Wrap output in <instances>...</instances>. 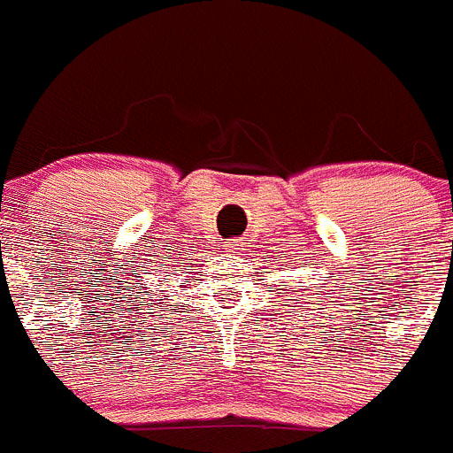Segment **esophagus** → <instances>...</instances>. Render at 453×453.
<instances>
[{
	"mask_svg": "<svg viewBox=\"0 0 453 453\" xmlns=\"http://www.w3.org/2000/svg\"><path fill=\"white\" fill-rule=\"evenodd\" d=\"M243 248H246V241H243V239H230L226 243L227 252H241Z\"/></svg>",
	"mask_w": 453,
	"mask_h": 453,
	"instance_id": "obj_1",
	"label": "esophagus"
}]
</instances>
